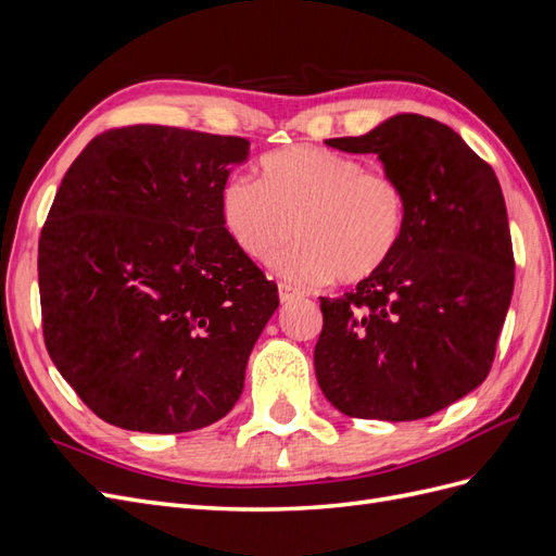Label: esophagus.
<instances>
[{"mask_svg":"<svg viewBox=\"0 0 556 556\" xmlns=\"http://www.w3.org/2000/svg\"><path fill=\"white\" fill-rule=\"evenodd\" d=\"M278 294H280V301H292V299L301 296V292L296 288H292V285H288V282H280L278 285Z\"/></svg>","mask_w":556,"mask_h":556,"instance_id":"1","label":"esophagus"}]
</instances>
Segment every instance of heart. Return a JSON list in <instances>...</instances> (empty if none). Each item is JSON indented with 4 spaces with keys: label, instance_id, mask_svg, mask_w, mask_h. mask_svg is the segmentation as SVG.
Listing matches in <instances>:
<instances>
[{
    "label": "heart",
    "instance_id": "obj_1",
    "mask_svg": "<svg viewBox=\"0 0 556 556\" xmlns=\"http://www.w3.org/2000/svg\"><path fill=\"white\" fill-rule=\"evenodd\" d=\"M220 215L245 257L274 262L299 282H362L390 264L408 220V197L387 172L359 157L294 146L260 162V180L233 174L220 190Z\"/></svg>",
    "mask_w": 556,
    "mask_h": 556
}]
</instances>
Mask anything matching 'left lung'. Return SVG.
<instances>
[{
    "mask_svg": "<svg viewBox=\"0 0 556 556\" xmlns=\"http://www.w3.org/2000/svg\"><path fill=\"white\" fill-rule=\"evenodd\" d=\"M327 146L378 155L406 190L408 220L382 271L319 296V390L350 417H429L473 392L496 355L515 288L501 185L457 131L417 113Z\"/></svg>",
    "mask_w": 556,
    "mask_h": 556,
    "instance_id": "1",
    "label": "left lung"
}]
</instances>
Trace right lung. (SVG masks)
<instances>
[{
  "mask_svg": "<svg viewBox=\"0 0 556 556\" xmlns=\"http://www.w3.org/2000/svg\"><path fill=\"white\" fill-rule=\"evenodd\" d=\"M248 139L169 125L111 127L64 174L39 239L43 341L104 422L208 427L239 401L278 285L220 215Z\"/></svg>",
  "mask_w": 556,
  "mask_h": 556,
  "instance_id": "1",
  "label": "right lung"
}]
</instances>
